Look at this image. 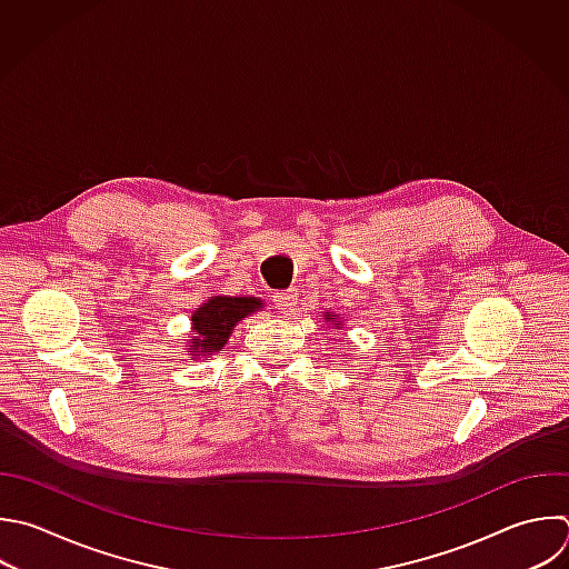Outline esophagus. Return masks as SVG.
I'll list each match as a JSON object with an SVG mask.
<instances>
[{"instance_id": "34e87169", "label": "esophagus", "mask_w": 569, "mask_h": 569, "mask_svg": "<svg viewBox=\"0 0 569 569\" xmlns=\"http://www.w3.org/2000/svg\"><path fill=\"white\" fill-rule=\"evenodd\" d=\"M273 302H276V309H280L282 313H293V309L298 307V291L289 289V291L276 293Z\"/></svg>"}]
</instances>
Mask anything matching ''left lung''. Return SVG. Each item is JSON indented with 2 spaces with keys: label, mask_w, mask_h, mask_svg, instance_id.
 Wrapping results in <instances>:
<instances>
[{
  "label": "left lung",
  "mask_w": 569,
  "mask_h": 569,
  "mask_svg": "<svg viewBox=\"0 0 569 569\" xmlns=\"http://www.w3.org/2000/svg\"><path fill=\"white\" fill-rule=\"evenodd\" d=\"M329 320H333V318H329Z\"/></svg>",
  "instance_id": "1"
}]
</instances>
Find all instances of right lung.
I'll list each match as a JSON object with an SVG mask.
<instances>
[{
	"label": "right lung",
	"mask_w": 569,
	"mask_h": 569,
	"mask_svg": "<svg viewBox=\"0 0 569 569\" xmlns=\"http://www.w3.org/2000/svg\"><path fill=\"white\" fill-rule=\"evenodd\" d=\"M260 300L256 298H213L204 302L196 313H193V329L196 336L191 342V349H196L193 356H211L213 351L222 349L227 345V338L231 333V327L256 311Z\"/></svg>",
	"instance_id": "1"
}]
</instances>
